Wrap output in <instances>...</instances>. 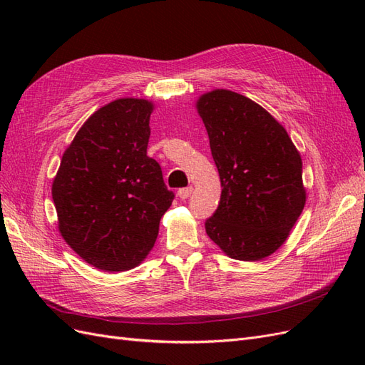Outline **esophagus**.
I'll use <instances>...</instances> for the list:
<instances>
[{"label":"esophagus","instance_id":"34e87169","mask_svg":"<svg viewBox=\"0 0 365 365\" xmlns=\"http://www.w3.org/2000/svg\"><path fill=\"white\" fill-rule=\"evenodd\" d=\"M192 192H193V189L192 187H184V189H180L178 190V196H180V200H187V197H189L190 195H192Z\"/></svg>","mask_w":365,"mask_h":365}]
</instances>
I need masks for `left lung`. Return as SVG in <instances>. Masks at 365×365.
<instances>
[{"mask_svg":"<svg viewBox=\"0 0 365 365\" xmlns=\"http://www.w3.org/2000/svg\"><path fill=\"white\" fill-rule=\"evenodd\" d=\"M196 109L222 187L207 235L231 259L268 257L306 204L300 152L279 121L245 96L213 90L197 98Z\"/></svg>","mask_w":365,"mask_h":365,"instance_id":"1","label":"left lung"}]
</instances>
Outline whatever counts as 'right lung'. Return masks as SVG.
Segmentation results:
<instances>
[{"instance_id": "right-lung-1", "label": "right lung", "mask_w": 365, "mask_h": 365, "mask_svg": "<svg viewBox=\"0 0 365 365\" xmlns=\"http://www.w3.org/2000/svg\"><path fill=\"white\" fill-rule=\"evenodd\" d=\"M152 111V102L130 97L97 109L53 180L61 235L97 269L128 271L145 260L175 197L148 157Z\"/></svg>"}]
</instances>
